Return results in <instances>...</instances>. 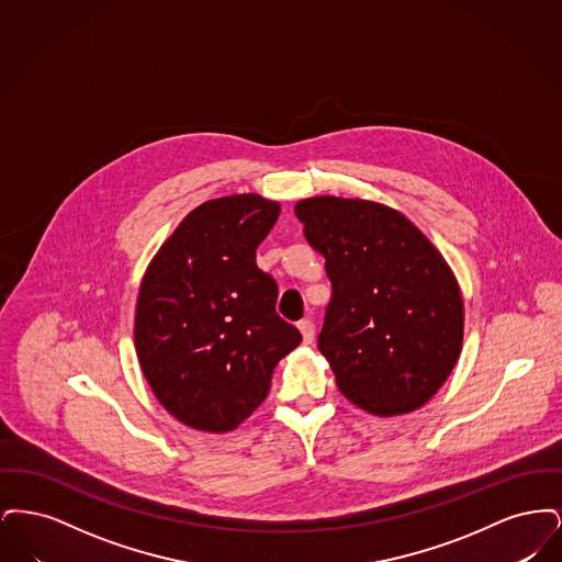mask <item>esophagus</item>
Here are the masks:
<instances>
[{
    "mask_svg": "<svg viewBox=\"0 0 562 562\" xmlns=\"http://www.w3.org/2000/svg\"><path fill=\"white\" fill-rule=\"evenodd\" d=\"M299 330H301V335H303V344H312L314 341V335H316V326H314V322L310 321V318H303V321H299Z\"/></svg>",
    "mask_w": 562,
    "mask_h": 562,
    "instance_id": "34e87169",
    "label": "esophagus"
}]
</instances>
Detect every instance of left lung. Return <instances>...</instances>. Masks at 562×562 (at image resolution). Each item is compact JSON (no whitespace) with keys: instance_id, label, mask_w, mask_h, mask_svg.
<instances>
[{"instance_id":"1","label":"left lung","mask_w":562,"mask_h":562,"mask_svg":"<svg viewBox=\"0 0 562 562\" xmlns=\"http://www.w3.org/2000/svg\"><path fill=\"white\" fill-rule=\"evenodd\" d=\"M294 213L326 261L333 294L318 349L341 394L379 417L419 408L461 351L453 271L404 214L383 204L321 195L301 200Z\"/></svg>"}]
</instances>
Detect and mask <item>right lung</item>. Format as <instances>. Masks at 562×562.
<instances>
[{
    "mask_svg": "<svg viewBox=\"0 0 562 562\" xmlns=\"http://www.w3.org/2000/svg\"><path fill=\"white\" fill-rule=\"evenodd\" d=\"M280 204L257 193L204 202L145 271L134 346L161 406L189 428L229 431L268 398L301 333L276 312L278 284L257 246Z\"/></svg>",
    "mask_w": 562,
    "mask_h": 562,
    "instance_id": "right-lung-1",
    "label": "right lung"
}]
</instances>
